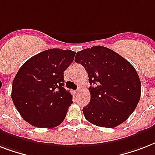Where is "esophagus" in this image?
I'll list each match as a JSON object with an SVG mask.
<instances>
[{"label":"esophagus","mask_w":155,"mask_h":155,"mask_svg":"<svg viewBox=\"0 0 155 155\" xmlns=\"http://www.w3.org/2000/svg\"><path fill=\"white\" fill-rule=\"evenodd\" d=\"M80 91H81V87H79L77 88V90H76V93H77V94L78 93H80Z\"/></svg>","instance_id":"1"}]
</instances>
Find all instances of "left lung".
I'll return each instance as SVG.
<instances>
[{
	"label": "left lung",
	"mask_w": 155,
	"mask_h": 155,
	"mask_svg": "<svg viewBox=\"0 0 155 155\" xmlns=\"http://www.w3.org/2000/svg\"><path fill=\"white\" fill-rule=\"evenodd\" d=\"M75 61L85 68L91 85V100L83 108L86 120L105 128L127 120L141 97V81L132 64L101 46L77 52Z\"/></svg>",
	"instance_id": "1"
}]
</instances>
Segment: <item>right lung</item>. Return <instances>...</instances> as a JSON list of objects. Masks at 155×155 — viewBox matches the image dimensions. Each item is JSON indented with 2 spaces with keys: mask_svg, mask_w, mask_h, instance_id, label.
<instances>
[{
  "mask_svg": "<svg viewBox=\"0 0 155 155\" xmlns=\"http://www.w3.org/2000/svg\"><path fill=\"white\" fill-rule=\"evenodd\" d=\"M75 54L71 50H47L31 57L18 70L11 97L29 124L51 129L63 122L72 104V95L63 87V72Z\"/></svg>",
  "mask_w": 155,
  "mask_h": 155,
  "instance_id": "obj_1",
  "label": "right lung"
}]
</instances>
